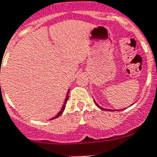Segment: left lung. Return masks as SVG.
<instances>
[{
  "mask_svg": "<svg viewBox=\"0 0 157 157\" xmlns=\"http://www.w3.org/2000/svg\"><path fill=\"white\" fill-rule=\"evenodd\" d=\"M94 103H95V104L97 105V107L100 108V109H103V110H106H106H107V111H112V112H113V111H117V110H122V109H105V108H103V107H102V106H100V105L98 104V103H96V101H95V100H94ZM133 104H132V105H133Z\"/></svg>",
  "mask_w": 157,
  "mask_h": 157,
  "instance_id": "left-lung-1",
  "label": "left lung"
}]
</instances>
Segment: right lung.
<instances>
[{"label": "right lung", "instance_id": "add662e5", "mask_svg": "<svg viewBox=\"0 0 157 157\" xmlns=\"http://www.w3.org/2000/svg\"><path fill=\"white\" fill-rule=\"evenodd\" d=\"M69 92H70V90H68V91H67V96H66V98H65V100H64V103H63V106H62L61 107V109H60V110L59 111L58 113H57V115L55 116V117H52V118H51V120H54V119H56V118H57V117H60V115H61L62 113H63V110H64V109H65V104H66L67 103V100H68V99H69V95H68V94H69Z\"/></svg>", "mask_w": 157, "mask_h": 157}]
</instances>
